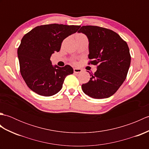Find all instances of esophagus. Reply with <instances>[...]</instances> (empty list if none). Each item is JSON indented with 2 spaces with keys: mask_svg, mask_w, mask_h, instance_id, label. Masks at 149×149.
I'll use <instances>...</instances> for the list:
<instances>
[{
  "mask_svg": "<svg viewBox=\"0 0 149 149\" xmlns=\"http://www.w3.org/2000/svg\"><path fill=\"white\" fill-rule=\"evenodd\" d=\"M82 72V70L81 68H74V72L75 74H79V73H81Z\"/></svg>",
  "mask_w": 149,
  "mask_h": 149,
  "instance_id": "1",
  "label": "esophagus"
}]
</instances>
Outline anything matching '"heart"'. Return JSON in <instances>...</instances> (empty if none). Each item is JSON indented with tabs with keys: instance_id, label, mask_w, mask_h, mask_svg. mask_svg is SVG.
Returning a JSON list of instances; mask_svg holds the SVG:
<instances>
[{
	"instance_id": "heart-1",
	"label": "heart",
	"mask_w": 149,
	"mask_h": 149,
	"mask_svg": "<svg viewBox=\"0 0 149 149\" xmlns=\"http://www.w3.org/2000/svg\"><path fill=\"white\" fill-rule=\"evenodd\" d=\"M84 37H86V36H85L84 34H82V33H79V34H77V35L75 36V39L79 38H84Z\"/></svg>"
}]
</instances>
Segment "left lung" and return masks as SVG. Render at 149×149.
<instances>
[{
  "label": "left lung",
  "mask_w": 149,
  "mask_h": 149,
  "mask_svg": "<svg viewBox=\"0 0 149 149\" xmlns=\"http://www.w3.org/2000/svg\"><path fill=\"white\" fill-rule=\"evenodd\" d=\"M78 33L89 41L90 61L97 65L90 81L82 84L85 94L94 99L108 98L115 93L127 77L131 55L127 43L113 31L99 26H82Z\"/></svg>",
  "instance_id": "obj_1"
}]
</instances>
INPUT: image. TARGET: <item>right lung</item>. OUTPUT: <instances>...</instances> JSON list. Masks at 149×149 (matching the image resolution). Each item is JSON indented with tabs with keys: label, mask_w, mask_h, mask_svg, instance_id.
Instances as JSON below:
<instances>
[{
	"label": "right lung",
	"mask_w": 149,
	"mask_h": 149,
	"mask_svg": "<svg viewBox=\"0 0 149 149\" xmlns=\"http://www.w3.org/2000/svg\"><path fill=\"white\" fill-rule=\"evenodd\" d=\"M80 26L52 24L34 27L22 38L18 48L20 74L30 89L49 97L61 90L65 77L74 73L70 65L53 66L50 57L59 52L64 39Z\"/></svg>",
	"instance_id": "1"
}]
</instances>
